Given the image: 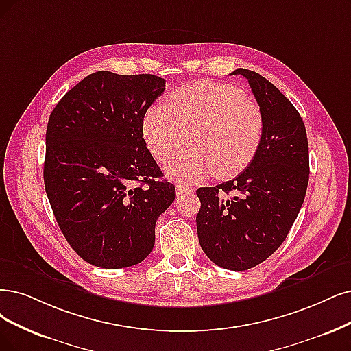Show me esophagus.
Masks as SVG:
<instances>
[{
    "instance_id": "34e87169",
    "label": "esophagus",
    "mask_w": 351,
    "mask_h": 351,
    "mask_svg": "<svg viewBox=\"0 0 351 351\" xmlns=\"http://www.w3.org/2000/svg\"><path fill=\"white\" fill-rule=\"evenodd\" d=\"M193 192V188L191 186H186V185H176V193L178 197H182L185 195V193H192Z\"/></svg>"
}]
</instances>
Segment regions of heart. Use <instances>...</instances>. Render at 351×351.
Returning <instances> with one entry per match:
<instances>
[{
	"label": "heart",
	"instance_id": "1",
	"mask_svg": "<svg viewBox=\"0 0 351 351\" xmlns=\"http://www.w3.org/2000/svg\"><path fill=\"white\" fill-rule=\"evenodd\" d=\"M147 147L166 173L185 182L210 175L232 178L247 167L261 146L263 115L241 89L210 81H197L171 93L167 107H152L143 123Z\"/></svg>",
	"mask_w": 351,
	"mask_h": 351
}]
</instances>
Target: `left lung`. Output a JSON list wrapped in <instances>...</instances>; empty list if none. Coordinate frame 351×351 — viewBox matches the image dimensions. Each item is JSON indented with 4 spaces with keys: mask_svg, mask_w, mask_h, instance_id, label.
Instances as JSON below:
<instances>
[{
    "mask_svg": "<svg viewBox=\"0 0 351 351\" xmlns=\"http://www.w3.org/2000/svg\"><path fill=\"white\" fill-rule=\"evenodd\" d=\"M231 75L249 81L263 115L262 141L240 175L197 191V230L211 262L228 270H247L279 249L300 214L309 179V152L300 112L274 84L249 69ZM230 191L235 197H224Z\"/></svg>",
    "mask_w": 351,
    "mask_h": 351,
    "instance_id": "8db88e82",
    "label": "left lung"
}]
</instances>
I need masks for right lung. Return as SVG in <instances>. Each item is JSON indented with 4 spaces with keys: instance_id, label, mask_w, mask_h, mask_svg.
Masks as SVG:
<instances>
[{
    "instance_id": "obj_1",
    "label": "right lung",
    "mask_w": 351,
    "mask_h": 351,
    "mask_svg": "<svg viewBox=\"0 0 351 351\" xmlns=\"http://www.w3.org/2000/svg\"><path fill=\"white\" fill-rule=\"evenodd\" d=\"M165 82L99 71L64 94L49 117L45 189L64 239L94 266L145 261L156 221L176 198L143 138V119Z\"/></svg>"
}]
</instances>
